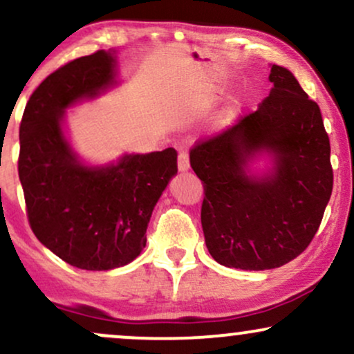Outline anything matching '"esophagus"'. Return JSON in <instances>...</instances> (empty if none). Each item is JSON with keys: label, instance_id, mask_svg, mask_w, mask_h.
Returning <instances> with one entry per match:
<instances>
[{"label": "esophagus", "instance_id": "obj_1", "mask_svg": "<svg viewBox=\"0 0 354 354\" xmlns=\"http://www.w3.org/2000/svg\"><path fill=\"white\" fill-rule=\"evenodd\" d=\"M178 169H180V173H185L189 169V158L186 153H180V156H178Z\"/></svg>", "mask_w": 354, "mask_h": 354}]
</instances>
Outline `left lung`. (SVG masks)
I'll return each mask as SVG.
<instances>
[{
  "label": "left lung",
  "mask_w": 354,
  "mask_h": 354,
  "mask_svg": "<svg viewBox=\"0 0 354 354\" xmlns=\"http://www.w3.org/2000/svg\"><path fill=\"white\" fill-rule=\"evenodd\" d=\"M269 80V95L254 113L189 155L204 186L206 247L232 269L269 270L293 261L317 234L333 189L320 107L285 67L270 64Z\"/></svg>",
  "instance_id": "obj_1"
}]
</instances>
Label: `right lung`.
<instances>
[{
	"mask_svg": "<svg viewBox=\"0 0 354 354\" xmlns=\"http://www.w3.org/2000/svg\"><path fill=\"white\" fill-rule=\"evenodd\" d=\"M120 84L117 50L57 69L29 97L19 127V181L34 236L64 262L112 270L147 245L151 212L178 173L174 148L85 161L67 135V110Z\"/></svg>",
	"mask_w": 354,
	"mask_h": 354,
	"instance_id": "obj_1",
	"label": "right lung"
}]
</instances>
